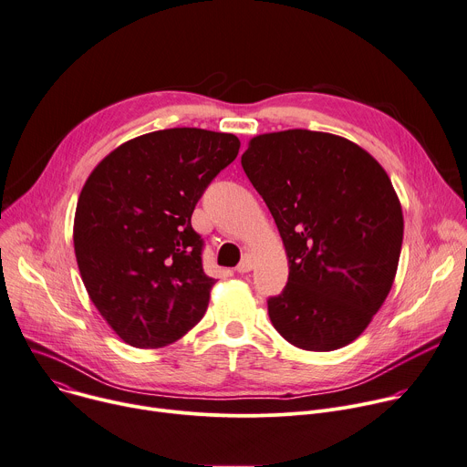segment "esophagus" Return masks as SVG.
<instances>
[{
	"label": "esophagus",
	"instance_id": "34e87169",
	"mask_svg": "<svg viewBox=\"0 0 467 467\" xmlns=\"http://www.w3.org/2000/svg\"><path fill=\"white\" fill-rule=\"evenodd\" d=\"M253 266H255V261H253V257L251 255H244V259L236 266V272L238 274H247V272L253 270Z\"/></svg>",
	"mask_w": 467,
	"mask_h": 467
}]
</instances>
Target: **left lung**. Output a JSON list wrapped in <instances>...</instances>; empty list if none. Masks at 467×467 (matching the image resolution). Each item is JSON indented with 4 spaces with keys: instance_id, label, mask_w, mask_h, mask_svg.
<instances>
[{
    "instance_id": "1",
    "label": "left lung",
    "mask_w": 467,
    "mask_h": 467,
    "mask_svg": "<svg viewBox=\"0 0 467 467\" xmlns=\"http://www.w3.org/2000/svg\"><path fill=\"white\" fill-rule=\"evenodd\" d=\"M242 167L270 208L288 281L268 298L274 327L294 347L350 345L391 290L404 234L388 173L356 143L285 130L249 141Z\"/></svg>"
}]
</instances>
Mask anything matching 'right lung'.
<instances>
[{
	"label": "right lung",
	"instance_id": "add662e5",
	"mask_svg": "<svg viewBox=\"0 0 467 467\" xmlns=\"http://www.w3.org/2000/svg\"><path fill=\"white\" fill-rule=\"evenodd\" d=\"M238 149L233 134L158 130L117 147L83 186L78 268L99 313L130 347L171 345L202 318L214 279L202 270L192 214Z\"/></svg>",
	"mask_w": 467,
	"mask_h": 467
}]
</instances>
